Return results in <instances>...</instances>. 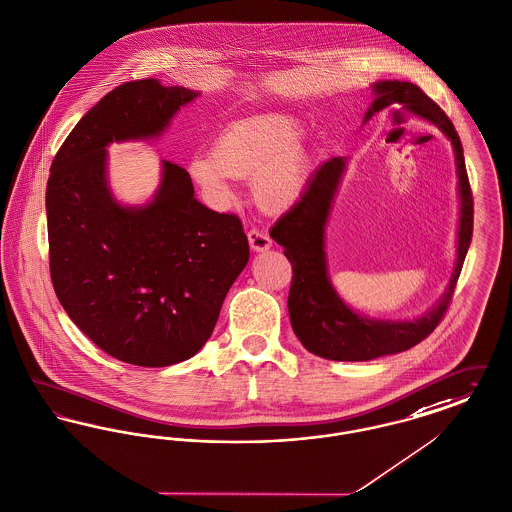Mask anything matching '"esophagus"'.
I'll return each instance as SVG.
<instances>
[{
	"label": "esophagus",
	"instance_id": "34e87169",
	"mask_svg": "<svg viewBox=\"0 0 512 512\" xmlns=\"http://www.w3.org/2000/svg\"><path fill=\"white\" fill-rule=\"evenodd\" d=\"M248 243H250V248H252L254 252H264V250H268L269 246H271V239H269V235L266 231L250 229V231H248Z\"/></svg>",
	"mask_w": 512,
	"mask_h": 512
}]
</instances>
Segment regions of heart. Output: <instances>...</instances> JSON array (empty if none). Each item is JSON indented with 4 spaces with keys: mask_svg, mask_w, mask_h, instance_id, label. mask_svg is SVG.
<instances>
[{
    "mask_svg": "<svg viewBox=\"0 0 512 512\" xmlns=\"http://www.w3.org/2000/svg\"><path fill=\"white\" fill-rule=\"evenodd\" d=\"M300 123L281 113H264L231 123L217 136L212 154L194 158L192 177L219 196L227 179L254 177V196L266 210L293 206L306 187L308 154L298 142Z\"/></svg>",
    "mask_w": 512,
    "mask_h": 512,
    "instance_id": "1",
    "label": "heart"
}]
</instances>
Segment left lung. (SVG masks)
I'll return each mask as SVG.
<instances>
[{
    "label": "left lung",
    "instance_id": "1",
    "mask_svg": "<svg viewBox=\"0 0 512 512\" xmlns=\"http://www.w3.org/2000/svg\"><path fill=\"white\" fill-rule=\"evenodd\" d=\"M374 102L364 115L368 123L381 109L403 106L406 111L433 123L453 144L457 162L460 219L457 262L443 296L416 320H376L349 308L331 285L325 256V225L335 192L347 167V158L323 162L310 177L308 187L295 206L279 217L269 235L285 250L293 264L289 291V316L298 341L316 356L337 362H362L377 356L397 354L424 341L443 320L457 287L474 227V200L466 175L462 144L455 125L430 96L406 81H379L372 86Z\"/></svg>",
    "mask_w": 512,
    "mask_h": 512
}]
</instances>
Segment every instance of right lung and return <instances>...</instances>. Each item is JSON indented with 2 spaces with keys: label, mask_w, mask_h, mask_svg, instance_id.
<instances>
[{
  "label": "right lung",
  "mask_w": 512,
  "mask_h": 512,
  "mask_svg": "<svg viewBox=\"0 0 512 512\" xmlns=\"http://www.w3.org/2000/svg\"><path fill=\"white\" fill-rule=\"evenodd\" d=\"M196 96L156 79L113 88L61 144L46 189L61 306L94 345L144 368L206 345L250 256L241 219L200 204L177 163L162 160V183L144 206H123L109 189V144L158 138Z\"/></svg>",
  "instance_id": "obj_1"
}]
</instances>
